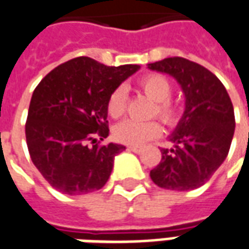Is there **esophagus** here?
Returning <instances> with one entry per match:
<instances>
[{
    "label": "esophagus",
    "mask_w": 249,
    "mask_h": 249,
    "mask_svg": "<svg viewBox=\"0 0 249 249\" xmlns=\"http://www.w3.org/2000/svg\"><path fill=\"white\" fill-rule=\"evenodd\" d=\"M128 149H129L130 152H135V153H141V151H142V148H140V146H128Z\"/></svg>",
    "instance_id": "1"
}]
</instances>
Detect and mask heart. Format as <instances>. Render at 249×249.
<instances>
[{
	"label": "heart",
	"mask_w": 249,
	"mask_h": 249,
	"mask_svg": "<svg viewBox=\"0 0 249 249\" xmlns=\"http://www.w3.org/2000/svg\"><path fill=\"white\" fill-rule=\"evenodd\" d=\"M141 92L155 101V108L152 113L157 114L168 125L178 123V110L169 101L172 94V84L167 77L160 73H149L141 77L139 81ZM128 103V93L124 87L114 88L109 94L107 110L113 119H119L125 113ZM161 133V125L155 120L151 121H137V120H124L114 126L113 135L116 140L132 146L144 145L146 141L155 139Z\"/></svg>",
	"instance_id": "b5f03b06"
}]
</instances>
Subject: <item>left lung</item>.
Here are the masks:
<instances>
[{"mask_svg": "<svg viewBox=\"0 0 249 249\" xmlns=\"http://www.w3.org/2000/svg\"><path fill=\"white\" fill-rule=\"evenodd\" d=\"M173 77L185 97V109L169 136L171 149L151 171L153 183L171 191L201 187L224 162L235 132V113L227 89L207 68L183 57L148 64Z\"/></svg>", "mask_w": 249, "mask_h": 249, "instance_id": "obj_1", "label": "left lung"}]
</instances>
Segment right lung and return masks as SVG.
I'll list each match as a JSON object with an SVG mask.
<instances>
[{"label": "right lung", "instance_id": "add662e5", "mask_svg": "<svg viewBox=\"0 0 249 249\" xmlns=\"http://www.w3.org/2000/svg\"><path fill=\"white\" fill-rule=\"evenodd\" d=\"M140 65L107 66L89 57L64 62L46 74L33 92L25 125L36 168L61 193L78 196L98 191L113 169L121 144L98 145L109 136L108 103L114 88ZM92 141V147L87 144Z\"/></svg>", "mask_w": 249, "mask_h": 249}]
</instances>
